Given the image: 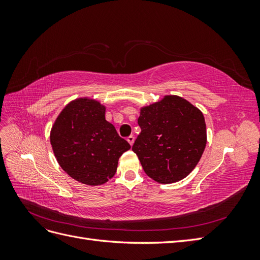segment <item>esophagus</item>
Masks as SVG:
<instances>
[{
    "label": "esophagus",
    "mask_w": 260,
    "mask_h": 260,
    "mask_svg": "<svg viewBox=\"0 0 260 260\" xmlns=\"http://www.w3.org/2000/svg\"><path fill=\"white\" fill-rule=\"evenodd\" d=\"M127 141L129 142V144L132 146V145H133V143H135V137H133V136L128 137V138H127Z\"/></svg>",
    "instance_id": "1"
}]
</instances>
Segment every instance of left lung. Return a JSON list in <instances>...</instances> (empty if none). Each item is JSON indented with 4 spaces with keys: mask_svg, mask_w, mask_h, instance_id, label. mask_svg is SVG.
<instances>
[{
    "mask_svg": "<svg viewBox=\"0 0 260 260\" xmlns=\"http://www.w3.org/2000/svg\"><path fill=\"white\" fill-rule=\"evenodd\" d=\"M138 123L141 133L132 151L149 178L169 184L195 168L206 146V123L199 108L168 95L141 108Z\"/></svg>",
    "mask_w": 260,
    "mask_h": 260,
    "instance_id": "left-lung-1",
    "label": "left lung"
}]
</instances>
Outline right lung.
<instances>
[{
    "label": "right lung",
    "instance_id": "add662e5",
    "mask_svg": "<svg viewBox=\"0 0 260 260\" xmlns=\"http://www.w3.org/2000/svg\"><path fill=\"white\" fill-rule=\"evenodd\" d=\"M51 144L59 166L88 185L103 184L116 174L119 157L130 144L105 119V107L98 101L78 99L56 118Z\"/></svg>",
    "mask_w": 260,
    "mask_h": 260
}]
</instances>
